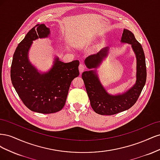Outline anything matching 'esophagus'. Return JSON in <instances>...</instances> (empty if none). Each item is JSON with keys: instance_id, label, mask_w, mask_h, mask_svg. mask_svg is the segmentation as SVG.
I'll list each match as a JSON object with an SVG mask.
<instances>
[{"instance_id": "1", "label": "esophagus", "mask_w": 160, "mask_h": 160, "mask_svg": "<svg viewBox=\"0 0 160 160\" xmlns=\"http://www.w3.org/2000/svg\"><path fill=\"white\" fill-rule=\"evenodd\" d=\"M85 69V66L84 64L83 63H80L79 66V72H83Z\"/></svg>"}]
</instances>
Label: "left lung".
Segmentation results:
<instances>
[{
  "label": "left lung",
  "instance_id": "1",
  "mask_svg": "<svg viewBox=\"0 0 160 160\" xmlns=\"http://www.w3.org/2000/svg\"><path fill=\"white\" fill-rule=\"evenodd\" d=\"M121 42L132 45L137 61L136 81L132 88L122 94H109L99 79L96 69L84 71L82 73L85 89L91 106L95 113L102 115H111L125 111L135 103L146 84L147 72L146 57L141 44L135 39L133 34L124 29ZM109 47H105L97 54L88 57L85 64L88 69H96L107 57Z\"/></svg>",
  "mask_w": 160,
  "mask_h": 160
}]
</instances>
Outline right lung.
Segmentation results:
<instances>
[{
    "label": "right lung",
    "mask_w": 160,
    "mask_h": 160,
    "mask_svg": "<svg viewBox=\"0 0 160 160\" xmlns=\"http://www.w3.org/2000/svg\"><path fill=\"white\" fill-rule=\"evenodd\" d=\"M49 34L45 24L32 28L18 45L11 67L12 85L23 103L30 110L44 114L63 108L71 81L79 75L78 60L65 63L56 57L52 68L43 73L31 63L28 53L32 41Z\"/></svg>",
    "instance_id": "1"
}]
</instances>
